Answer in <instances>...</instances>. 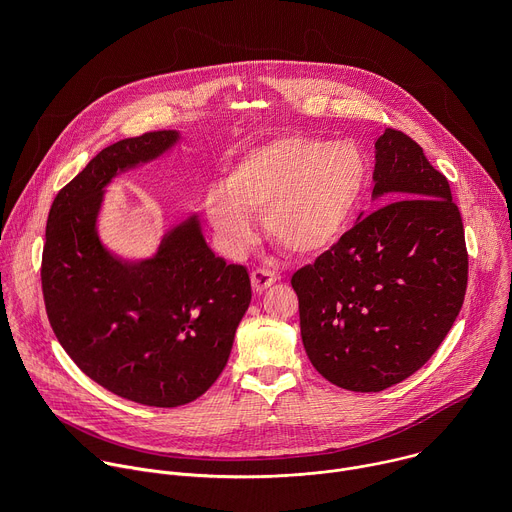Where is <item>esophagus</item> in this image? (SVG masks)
<instances>
[{
	"instance_id": "1",
	"label": "esophagus",
	"mask_w": 512,
	"mask_h": 512,
	"mask_svg": "<svg viewBox=\"0 0 512 512\" xmlns=\"http://www.w3.org/2000/svg\"><path fill=\"white\" fill-rule=\"evenodd\" d=\"M277 281V273L265 267H257L251 271V283L257 294H263L267 287H271Z\"/></svg>"
}]
</instances>
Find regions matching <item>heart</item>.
Returning a JSON list of instances; mask_svg holds the SVG:
<instances>
[{
    "instance_id": "b5f03b06",
    "label": "heart",
    "mask_w": 512,
    "mask_h": 512,
    "mask_svg": "<svg viewBox=\"0 0 512 512\" xmlns=\"http://www.w3.org/2000/svg\"><path fill=\"white\" fill-rule=\"evenodd\" d=\"M364 160L346 141L283 135L247 152L204 198L218 243L243 253L253 241L251 214L291 255H318L342 235L364 186Z\"/></svg>"
}]
</instances>
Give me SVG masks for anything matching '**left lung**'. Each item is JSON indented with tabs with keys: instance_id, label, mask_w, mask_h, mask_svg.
<instances>
[{
	"instance_id": "left-lung-1",
	"label": "left lung",
	"mask_w": 512,
	"mask_h": 512,
	"mask_svg": "<svg viewBox=\"0 0 512 512\" xmlns=\"http://www.w3.org/2000/svg\"><path fill=\"white\" fill-rule=\"evenodd\" d=\"M375 212L291 277L304 348L332 385L393 387L431 358L454 326L468 251L448 178L397 129L377 139Z\"/></svg>"
}]
</instances>
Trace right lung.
Returning a JSON list of instances; mask_svg holds the SVG:
<instances>
[{
  "instance_id": "add662e5",
  "label": "right lung",
  "mask_w": 512,
  "mask_h": 512,
  "mask_svg": "<svg viewBox=\"0 0 512 512\" xmlns=\"http://www.w3.org/2000/svg\"><path fill=\"white\" fill-rule=\"evenodd\" d=\"M176 139L166 129L121 139L72 178L50 206L40 271L46 314L66 354L107 391L150 407L186 405L210 389L251 304L247 267L216 257L194 216L139 263L115 259L97 237L111 178Z\"/></svg>"
}]
</instances>
